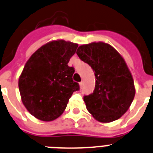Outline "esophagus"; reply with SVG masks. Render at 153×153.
Segmentation results:
<instances>
[{
  "label": "esophagus",
  "instance_id": "esophagus-1",
  "mask_svg": "<svg viewBox=\"0 0 153 153\" xmlns=\"http://www.w3.org/2000/svg\"><path fill=\"white\" fill-rule=\"evenodd\" d=\"M79 86H80L81 89L82 88V86H83V82H82V81L81 82H79Z\"/></svg>",
  "mask_w": 153,
  "mask_h": 153
}]
</instances>
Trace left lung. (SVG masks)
<instances>
[{"label":"left lung","mask_w":153,"mask_h":153,"mask_svg":"<svg viewBox=\"0 0 153 153\" xmlns=\"http://www.w3.org/2000/svg\"><path fill=\"white\" fill-rule=\"evenodd\" d=\"M76 53L95 74L94 93L83 98L88 111L100 123L119 120L127 111L135 96L134 79L123 57L111 45L103 42L80 45Z\"/></svg>","instance_id":"left-lung-1"}]
</instances>
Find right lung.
Returning a JSON list of instances; mask_svg holds the SVG:
<instances>
[{
	"mask_svg": "<svg viewBox=\"0 0 153 153\" xmlns=\"http://www.w3.org/2000/svg\"><path fill=\"white\" fill-rule=\"evenodd\" d=\"M78 44L60 39L43 45L30 56L19 78L22 102L33 116L53 121L63 114L68 100L79 89L68 62Z\"/></svg>",
	"mask_w": 153,
	"mask_h": 153,
	"instance_id": "add662e5",
	"label": "right lung"
}]
</instances>
